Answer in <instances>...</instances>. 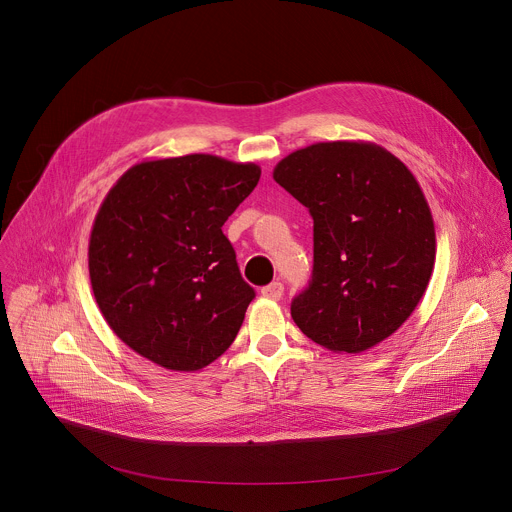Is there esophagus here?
<instances>
[{"label": "esophagus", "mask_w": 512, "mask_h": 512, "mask_svg": "<svg viewBox=\"0 0 512 512\" xmlns=\"http://www.w3.org/2000/svg\"><path fill=\"white\" fill-rule=\"evenodd\" d=\"M261 294H263V298L277 302V300H281V296H283V283L273 281V283H269V285H265V287L261 289Z\"/></svg>", "instance_id": "34e87169"}]
</instances>
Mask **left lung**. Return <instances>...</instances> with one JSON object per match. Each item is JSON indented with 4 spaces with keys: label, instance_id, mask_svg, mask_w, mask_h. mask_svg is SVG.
Masks as SVG:
<instances>
[{
    "label": "left lung",
    "instance_id": "1",
    "mask_svg": "<svg viewBox=\"0 0 512 512\" xmlns=\"http://www.w3.org/2000/svg\"><path fill=\"white\" fill-rule=\"evenodd\" d=\"M273 180L314 218V273L291 318L316 344L358 354L413 314L435 263V227L411 170L373 141L291 152Z\"/></svg>",
    "mask_w": 512,
    "mask_h": 512
}]
</instances>
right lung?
<instances>
[{
  "mask_svg": "<svg viewBox=\"0 0 512 512\" xmlns=\"http://www.w3.org/2000/svg\"><path fill=\"white\" fill-rule=\"evenodd\" d=\"M261 168L210 154L131 166L107 192L89 239V275L109 328L137 354L194 373L237 338L255 291L223 225Z\"/></svg>",
  "mask_w": 512,
  "mask_h": 512,
  "instance_id": "add662e5",
  "label": "right lung"
}]
</instances>
